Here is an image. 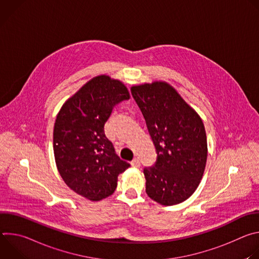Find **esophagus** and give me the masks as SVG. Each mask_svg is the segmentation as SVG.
Instances as JSON below:
<instances>
[{"label": "esophagus", "mask_w": 259, "mask_h": 259, "mask_svg": "<svg viewBox=\"0 0 259 259\" xmlns=\"http://www.w3.org/2000/svg\"><path fill=\"white\" fill-rule=\"evenodd\" d=\"M131 166L132 167H134V168H138L139 166H140V162H139V160L137 159V158H134L132 161H131Z\"/></svg>", "instance_id": "obj_1"}]
</instances>
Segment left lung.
Segmentation results:
<instances>
[{"label":"left lung","instance_id":"left-lung-1","mask_svg":"<svg viewBox=\"0 0 259 259\" xmlns=\"http://www.w3.org/2000/svg\"><path fill=\"white\" fill-rule=\"evenodd\" d=\"M157 152L156 164L144 168L145 192L172 206L197 190L207 162V137L201 117L176 89L164 81L131 87Z\"/></svg>","mask_w":259,"mask_h":259}]
</instances>
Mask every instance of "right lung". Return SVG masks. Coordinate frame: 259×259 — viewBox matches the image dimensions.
Here are the masks:
<instances>
[{
  "label": "right lung",
  "mask_w": 259,
  "mask_h": 259,
  "mask_svg": "<svg viewBox=\"0 0 259 259\" xmlns=\"http://www.w3.org/2000/svg\"><path fill=\"white\" fill-rule=\"evenodd\" d=\"M129 98L123 82L99 75L70 96L57 114L53 130L57 170L71 191L90 201L112 195L119 174L130 167L104 134L114 106Z\"/></svg>",
  "instance_id": "1"
}]
</instances>
